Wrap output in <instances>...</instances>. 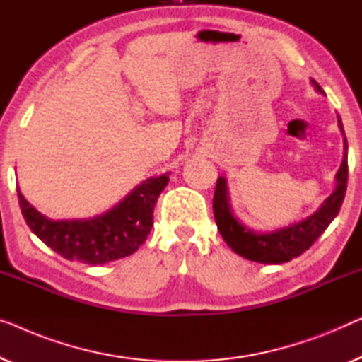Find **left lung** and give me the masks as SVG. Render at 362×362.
<instances>
[{"label": "left lung", "instance_id": "8db88e82", "mask_svg": "<svg viewBox=\"0 0 362 362\" xmlns=\"http://www.w3.org/2000/svg\"><path fill=\"white\" fill-rule=\"evenodd\" d=\"M317 93L325 95L320 84L310 79ZM338 117V127L343 134V160L335 175V190L330 197L323 199V203L314 211L300 221H294L283 228L273 230H257L245 226L234 214L233 204H230L228 179L224 175L218 177L216 183L214 198H213V213L216 224H218L219 234L223 235L233 252L237 255L247 258L250 262L265 263V265H276L293 260L305 252L314 242L323 234L341 208L348 183V141L344 136L341 118Z\"/></svg>", "mask_w": 362, "mask_h": 362}]
</instances>
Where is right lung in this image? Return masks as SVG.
Instances as JSON below:
<instances>
[{
	"instance_id": "right-lung-1",
	"label": "right lung",
	"mask_w": 362,
	"mask_h": 362,
	"mask_svg": "<svg viewBox=\"0 0 362 362\" xmlns=\"http://www.w3.org/2000/svg\"><path fill=\"white\" fill-rule=\"evenodd\" d=\"M169 172L143 180L115 206L84 219H52L32 206L18 187L21 211L43 244L69 262L104 265L143 245L153 228L156 202L169 183Z\"/></svg>"
}]
</instances>
